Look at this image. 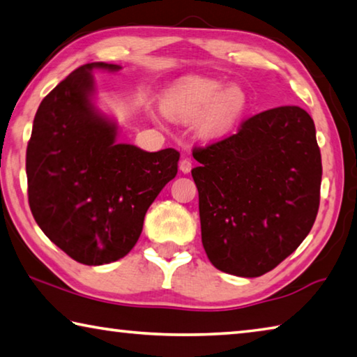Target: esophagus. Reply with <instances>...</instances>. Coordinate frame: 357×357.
Listing matches in <instances>:
<instances>
[{
	"label": "esophagus",
	"mask_w": 357,
	"mask_h": 357,
	"mask_svg": "<svg viewBox=\"0 0 357 357\" xmlns=\"http://www.w3.org/2000/svg\"><path fill=\"white\" fill-rule=\"evenodd\" d=\"M179 170L183 173H190L192 170V160L190 159H183L179 162Z\"/></svg>",
	"instance_id": "1"
}]
</instances>
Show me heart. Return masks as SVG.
Listing matches in <instances>:
<instances>
[{
    "mask_svg": "<svg viewBox=\"0 0 357 357\" xmlns=\"http://www.w3.org/2000/svg\"><path fill=\"white\" fill-rule=\"evenodd\" d=\"M247 108V96L239 86L223 89L220 82L193 77L181 82L164 98V110L181 121L203 114L200 130L204 135H222L236 124Z\"/></svg>",
    "mask_w": 357,
    "mask_h": 357,
    "instance_id": "1",
    "label": "heart"
}]
</instances>
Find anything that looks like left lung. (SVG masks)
<instances>
[{
    "label": "left lung",
    "instance_id": "left-lung-1",
    "mask_svg": "<svg viewBox=\"0 0 357 357\" xmlns=\"http://www.w3.org/2000/svg\"><path fill=\"white\" fill-rule=\"evenodd\" d=\"M192 154L203 247L219 271L263 275L310 233L323 168L315 124L301 107L258 113Z\"/></svg>",
    "mask_w": 357,
    "mask_h": 357
}]
</instances>
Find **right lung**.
<instances>
[{"mask_svg":"<svg viewBox=\"0 0 357 357\" xmlns=\"http://www.w3.org/2000/svg\"><path fill=\"white\" fill-rule=\"evenodd\" d=\"M93 69L80 66L36 112L26 148L28 202L45 236L75 261L99 266L128 255L144 214L176 176L179 153L118 143V126L93 102Z\"/></svg>","mask_w":357,"mask_h":357,"instance_id":"right-lung-1","label":"right lung"}]
</instances>
